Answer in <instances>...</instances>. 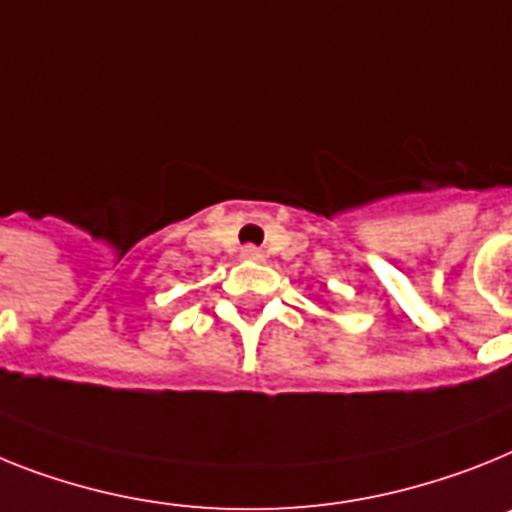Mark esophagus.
Instances as JSON below:
<instances>
[{
  "instance_id": "esophagus-1",
  "label": "esophagus",
  "mask_w": 512,
  "mask_h": 512,
  "mask_svg": "<svg viewBox=\"0 0 512 512\" xmlns=\"http://www.w3.org/2000/svg\"><path fill=\"white\" fill-rule=\"evenodd\" d=\"M242 257L244 260H263V249H257V247H252V244H249V247H244L242 249Z\"/></svg>"
}]
</instances>
